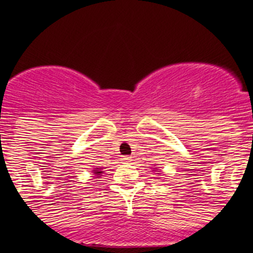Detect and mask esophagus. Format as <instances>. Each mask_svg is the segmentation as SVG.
<instances>
[{"instance_id":"obj_1","label":"esophagus","mask_w":253,"mask_h":253,"mask_svg":"<svg viewBox=\"0 0 253 253\" xmlns=\"http://www.w3.org/2000/svg\"><path fill=\"white\" fill-rule=\"evenodd\" d=\"M132 160V157H128V155H125V157H122L121 162L122 163H129Z\"/></svg>"}]
</instances>
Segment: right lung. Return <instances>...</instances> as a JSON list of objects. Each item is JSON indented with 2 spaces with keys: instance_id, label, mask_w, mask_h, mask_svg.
<instances>
[{
  "instance_id": "add662e5",
  "label": "right lung",
  "mask_w": 253,
  "mask_h": 253,
  "mask_svg": "<svg viewBox=\"0 0 253 253\" xmlns=\"http://www.w3.org/2000/svg\"><path fill=\"white\" fill-rule=\"evenodd\" d=\"M93 171H94V175H96V176H99L100 174H103V171H101V170L99 169V168H96V169H94Z\"/></svg>"
}]
</instances>
